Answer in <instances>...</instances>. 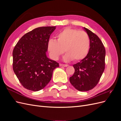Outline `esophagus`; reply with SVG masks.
Wrapping results in <instances>:
<instances>
[{
	"instance_id": "obj_1",
	"label": "esophagus",
	"mask_w": 121,
	"mask_h": 121,
	"mask_svg": "<svg viewBox=\"0 0 121 121\" xmlns=\"http://www.w3.org/2000/svg\"><path fill=\"white\" fill-rule=\"evenodd\" d=\"M60 67H67L68 66V65H65V64H60Z\"/></svg>"
}]
</instances>
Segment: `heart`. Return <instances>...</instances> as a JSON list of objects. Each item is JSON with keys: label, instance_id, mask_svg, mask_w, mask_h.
I'll use <instances>...</instances> for the list:
<instances>
[{"label": "heart", "instance_id": "obj_1", "mask_svg": "<svg viewBox=\"0 0 121 121\" xmlns=\"http://www.w3.org/2000/svg\"><path fill=\"white\" fill-rule=\"evenodd\" d=\"M47 48L51 57L57 60L65 52V61H78L85 58L90 48V39L87 33L77 29L66 28L57 35L56 41L50 39Z\"/></svg>", "mask_w": 121, "mask_h": 121}]
</instances>
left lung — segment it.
Listing matches in <instances>:
<instances>
[{"label":"left lung","mask_w":121,"mask_h":121,"mask_svg":"<svg viewBox=\"0 0 121 121\" xmlns=\"http://www.w3.org/2000/svg\"><path fill=\"white\" fill-rule=\"evenodd\" d=\"M90 39V48L86 56L73 65L74 75L69 82L80 91H87L95 87L105 68V50L98 36L89 29L84 27Z\"/></svg>","instance_id":"8db88e82"}]
</instances>
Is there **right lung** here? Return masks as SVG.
<instances>
[{"instance_id":"1","label":"right lung","mask_w":121,"mask_h":121,"mask_svg":"<svg viewBox=\"0 0 121 121\" xmlns=\"http://www.w3.org/2000/svg\"><path fill=\"white\" fill-rule=\"evenodd\" d=\"M54 27L37 28L25 34L13 52V69L26 89L38 91L44 88L52 79L56 61L46 56L47 44Z\"/></svg>"}]
</instances>
